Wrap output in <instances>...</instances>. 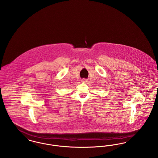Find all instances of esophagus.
I'll return each mask as SVG.
<instances>
[{
    "label": "esophagus",
    "mask_w": 158,
    "mask_h": 158,
    "mask_svg": "<svg viewBox=\"0 0 158 158\" xmlns=\"http://www.w3.org/2000/svg\"><path fill=\"white\" fill-rule=\"evenodd\" d=\"M82 82L83 83L87 82V79H82Z\"/></svg>",
    "instance_id": "obj_1"
}]
</instances>
